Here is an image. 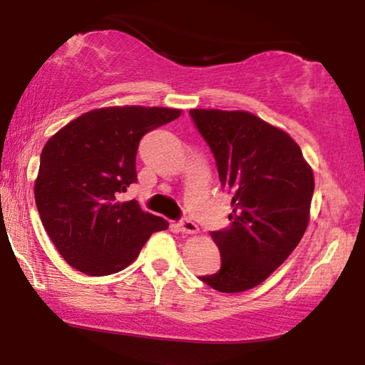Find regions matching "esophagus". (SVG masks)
Segmentation results:
<instances>
[{
    "label": "esophagus",
    "instance_id": "1",
    "mask_svg": "<svg viewBox=\"0 0 365 365\" xmlns=\"http://www.w3.org/2000/svg\"><path fill=\"white\" fill-rule=\"evenodd\" d=\"M178 226H179V229H181V232H184V234H197V231H199L197 224L192 222L191 219H182Z\"/></svg>",
    "mask_w": 365,
    "mask_h": 365
}]
</instances>
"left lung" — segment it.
Here are the masks:
<instances>
[{"mask_svg":"<svg viewBox=\"0 0 365 365\" xmlns=\"http://www.w3.org/2000/svg\"><path fill=\"white\" fill-rule=\"evenodd\" d=\"M211 148L222 187L232 192V224L211 232L221 269L199 277L219 292H242L266 281L306 232L314 173L286 131L247 111L191 109Z\"/></svg>","mask_w":365,"mask_h":365,"instance_id":"1","label":"left lung"}]
</instances>
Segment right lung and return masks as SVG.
<instances>
[{
  "mask_svg": "<svg viewBox=\"0 0 365 365\" xmlns=\"http://www.w3.org/2000/svg\"><path fill=\"white\" fill-rule=\"evenodd\" d=\"M181 109L111 106L84 113L48 139L34 199L58 252L88 276L126 269L166 219L119 201L138 181L136 153L144 134L181 116Z\"/></svg>",
  "mask_w": 365,
  "mask_h": 365,
  "instance_id": "add662e5",
  "label": "right lung"
}]
</instances>
